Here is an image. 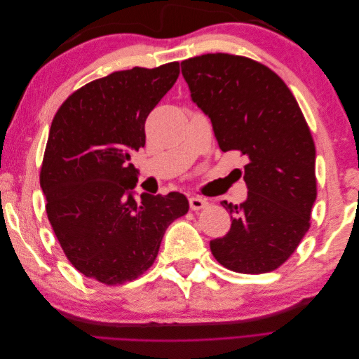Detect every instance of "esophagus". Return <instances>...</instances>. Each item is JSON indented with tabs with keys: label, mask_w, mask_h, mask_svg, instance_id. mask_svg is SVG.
<instances>
[{
	"label": "esophagus",
	"mask_w": 359,
	"mask_h": 359,
	"mask_svg": "<svg viewBox=\"0 0 359 359\" xmlns=\"http://www.w3.org/2000/svg\"><path fill=\"white\" fill-rule=\"evenodd\" d=\"M189 203H190V208L193 211H199V210H203L208 206V202H206L203 198H199V196H191L189 199Z\"/></svg>",
	"instance_id": "obj_1"
}]
</instances>
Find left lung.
<instances>
[{"label": "left lung", "instance_id": "8db88e82", "mask_svg": "<svg viewBox=\"0 0 359 359\" xmlns=\"http://www.w3.org/2000/svg\"><path fill=\"white\" fill-rule=\"evenodd\" d=\"M181 72L220 149L248 160L247 199L222 202L232 226L210 243L211 252L235 273L274 271L307 233L318 194L316 148L306 118L280 76L255 60L205 53L182 61Z\"/></svg>", "mask_w": 359, "mask_h": 359}]
</instances>
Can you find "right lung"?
<instances>
[{"instance_id": "obj_1", "label": "right lung", "mask_w": 359, "mask_h": 359, "mask_svg": "<svg viewBox=\"0 0 359 359\" xmlns=\"http://www.w3.org/2000/svg\"><path fill=\"white\" fill-rule=\"evenodd\" d=\"M180 74V62L114 72L76 90L52 119L40 170L46 214L62 252L85 277L123 285L154 264L168 226L189 211L184 194L132 190L130 154Z\"/></svg>"}]
</instances>
